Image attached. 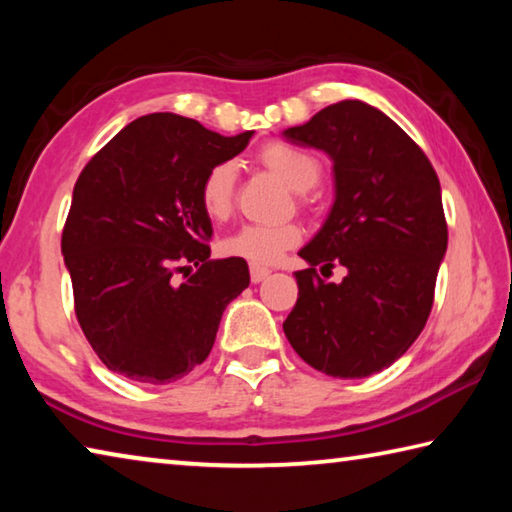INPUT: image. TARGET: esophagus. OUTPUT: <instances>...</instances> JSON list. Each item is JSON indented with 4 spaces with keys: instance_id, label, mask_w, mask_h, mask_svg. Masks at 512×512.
<instances>
[{
    "instance_id": "obj_1",
    "label": "esophagus",
    "mask_w": 512,
    "mask_h": 512,
    "mask_svg": "<svg viewBox=\"0 0 512 512\" xmlns=\"http://www.w3.org/2000/svg\"><path fill=\"white\" fill-rule=\"evenodd\" d=\"M268 275H271V268H266V266H257V264L250 266V280H253L255 284H257V282H262V280H266Z\"/></svg>"
}]
</instances>
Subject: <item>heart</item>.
Returning a JSON list of instances; mask_svg holds the SVG:
<instances>
[{
    "label": "heart",
    "instance_id": "b5f03b06",
    "mask_svg": "<svg viewBox=\"0 0 512 512\" xmlns=\"http://www.w3.org/2000/svg\"><path fill=\"white\" fill-rule=\"evenodd\" d=\"M257 160L266 169L277 173L284 183L296 192H307L320 180L323 164L314 153L300 146L273 140L266 142L257 151ZM237 189V169L232 162H216L205 171L201 180V205L210 219H225L232 212ZM302 241V228L298 223H280V225H244L230 237L223 239V253L230 257H241L250 264H273L287 253L289 248L298 246Z\"/></svg>",
    "mask_w": 512,
    "mask_h": 512
}]
</instances>
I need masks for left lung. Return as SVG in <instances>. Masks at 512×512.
Instances as JSON below:
<instances>
[{
    "mask_svg": "<svg viewBox=\"0 0 512 512\" xmlns=\"http://www.w3.org/2000/svg\"><path fill=\"white\" fill-rule=\"evenodd\" d=\"M334 160L336 198L318 235L300 250L298 300L284 334L311 368L339 379L384 370L427 325L447 250L436 171L424 151L384 112L341 101L284 131ZM345 265L339 285L315 266Z\"/></svg>",
    "mask_w": 512,
    "mask_h": 512,
    "instance_id": "8db88e82",
    "label": "left lung"
}]
</instances>
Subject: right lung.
I'll return each instance as SVG.
<instances>
[{
    "instance_id": "add662e5",
    "label": "right lung",
    "mask_w": 512,
    "mask_h": 512,
    "mask_svg": "<svg viewBox=\"0 0 512 512\" xmlns=\"http://www.w3.org/2000/svg\"><path fill=\"white\" fill-rule=\"evenodd\" d=\"M250 137L155 112L83 167L60 248L76 320L108 370L169 384L207 359L225 307L250 275L241 257L210 259L212 223L198 189L205 171L235 158Z\"/></svg>"
}]
</instances>
